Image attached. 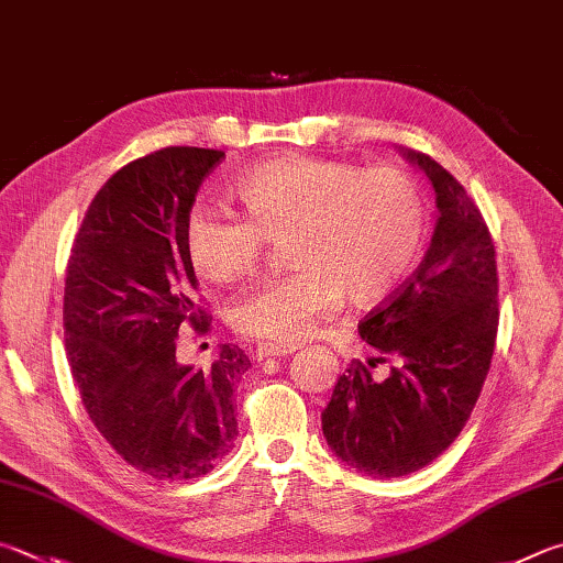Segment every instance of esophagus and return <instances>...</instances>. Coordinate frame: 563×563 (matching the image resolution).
I'll use <instances>...</instances> for the list:
<instances>
[{"instance_id": "esophagus-1", "label": "esophagus", "mask_w": 563, "mask_h": 563, "mask_svg": "<svg viewBox=\"0 0 563 563\" xmlns=\"http://www.w3.org/2000/svg\"><path fill=\"white\" fill-rule=\"evenodd\" d=\"M295 350H298V346H285V344H258L253 350V360H258V362H263V360H280V356H290V354H295Z\"/></svg>"}]
</instances>
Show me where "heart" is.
Segmentation results:
<instances>
[{"label": "heart", "mask_w": 563, "mask_h": 563, "mask_svg": "<svg viewBox=\"0 0 563 563\" xmlns=\"http://www.w3.org/2000/svg\"><path fill=\"white\" fill-rule=\"evenodd\" d=\"M243 219L194 211L184 253L197 278L229 285L258 265L265 241H283L288 275L233 300L229 322L251 340L298 344L340 308L391 295L418 261L426 199L404 169L285 155L233 184Z\"/></svg>", "instance_id": "heart-1"}]
</instances>
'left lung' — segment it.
Wrapping results in <instances>:
<instances>
[{
    "instance_id": "8db88e82",
    "label": "left lung",
    "mask_w": 563,
    "mask_h": 563,
    "mask_svg": "<svg viewBox=\"0 0 563 563\" xmlns=\"http://www.w3.org/2000/svg\"><path fill=\"white\" fill-rule=\"evenodd\" d=\"M396 150L435 191L433 241L413 278L360 324L362 340L379 352L374 362L391 360V372L374 382L356 362L322 411L330 451L376 479L426 467L463 431L499 320L495 246L473 199L435 159Z\"/></svg>"
}]
</instances>
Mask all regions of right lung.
<instances>
[{
    "label": "right lung",
    "mask_w": 563,
    "mask_h": 563,
    "mask_svg": "<svg viewBox=\"0 0 563 563\" xmlns=\"http://www.w3.org/2000/svg\"><path fill=\"white\" fill-rule=\"evenodd\" d=\"M219 150L167 147L112 175L70 249L64 292L68 364L100 435L155 479L213 470L239 435L236 382L249 356L217 346L209 369L177 360L184 322L207 332L184 223Z\"/></svg>",
    "instance_id": "obj_1"
}]
</instances>
